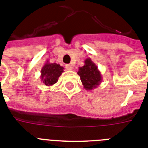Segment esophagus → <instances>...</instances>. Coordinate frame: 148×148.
<instances>
[{
  "instance_id": "obj_1",
  "label": "esophagus",
  "mask_w": 148,
  "mask_h": 148,
  "mask_svg": "<svg viewBox=\"0 0 148 148\" xmlns=\"http://www.w3.org/2000/svg\"><path fill=\"white\" fill-rule=\"evenodd\" d=\"M65 67H66V69L68 70V71H71V70L73 69V67H72V65L71 64H67Z\"/></svg>"
}]
</instances>
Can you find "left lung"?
Segmentation results:
<instances>
[{"label":"left lung","instance_id":"1","mask_svg":"<svg viewBox=\"0 0 148 148\" xmlns=\"http://www.w3.org/2000/svg\"><path fill=\"white\" fill-rule=\"evenodd\" d=\"M77 74L81 77L84 88L88 90L97 88L102 81L101 71L90 58H87L84 60V65L79 67Z\"/></svg>","mask_w":148,"mask_h":148}]
</instances>
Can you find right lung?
<instances>
[{"mask_svg": "<svg viewBox=\"0 0 148 148\" xmlns=\"http://www.w3.org/2000/svg\"><path fill=\"white\" fill-rule=\"evenodd\" d=\"M64 67L56 63L47 60L40 71V79L46 86H52L57 83L59 77L64 72Z\"/></svg>", "mask_w": 148, "mask_h": 148, "instance_id": "1", "label": "right lung"}]
</instances>
